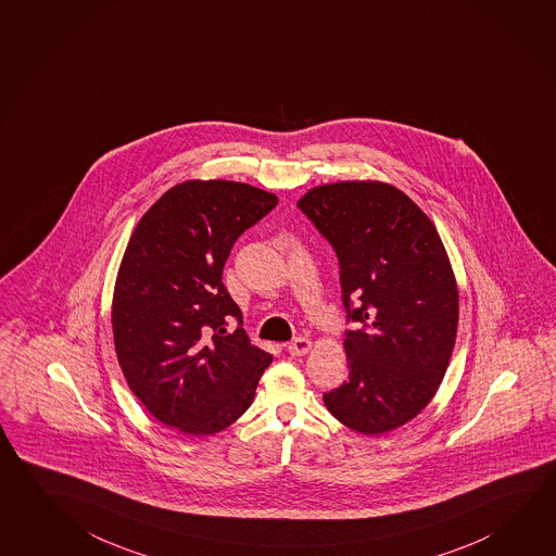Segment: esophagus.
Wrapping results in <instances>:
<instances>
[{"label": "esophagus", "instance_id": "obj_1", "mask_svg": "<svg viewBox=\"0 0 556 556\" xmlns=\"http://www.w3.org/2000/svg\"><path fill=\"white\" fill-rule=\"evenodd\" d=\"M312 344H314L312 339H307V337H295L292 343H288V353L292 356H303V354L309 353Z\"/></svg>", "mask_w": 556, "mask_h": 556}]
</instances>
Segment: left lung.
I'll list each match as a JSON object with an SVG mask.
<instances>
[{
    "label": "left lung",
    "mask_w": 556,
    "mask_h": 556,
    "mask_svg": "<svg viewBox=\"0 0 556 556\" xmlns=\"http://www.w3.org/2000/svg\"><path fill=\"white\" fill-rule=\"evenodd\" d=\"M298 207L333 244L358 324L343 343L349 380L325 405L356 433L394 431L433 400L455 349L458 286L443 241L414 200L378 180L317 186Z\"/></svg>",
    "instance_id": "8db88e82"
}]
</instances>
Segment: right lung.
<instances>
[{
  "instance_id": "obj_1",
  "label": "right lung",
  "mask_w": 556,
  "mask_h": 556,
  "mask_svg": "<svg viewBox=\"0 0 556 556\" xmlns=\"http://www.w3.org/2000/svg\"><path fill=\"white\" fill-rule=\"evenodd\" d=\"M249 184L188 180L152 203L123 254L112 303L123 376L152 417L178 433L227 429L253 404L273 356L251 344L223 286L232 244L276 207Z\"/></svg>"
}]
</instances>
